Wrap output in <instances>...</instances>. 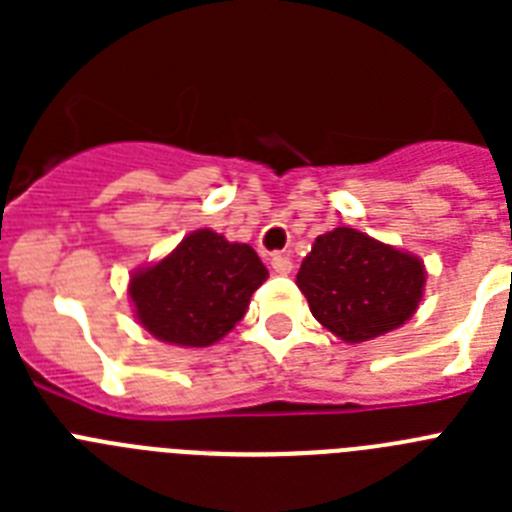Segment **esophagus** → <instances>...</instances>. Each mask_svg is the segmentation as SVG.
I'll return each mask as SVG.
<instances>
[{
	"label": "esophagus",
	"instance_id": "obj_1",
	"mask_svg": "<svg viewBox=\"0 0 512 512\" xmlns=\"http://www.w3.org/2000/svg\"><path fill=\"white\" fill-rule=\"evenodd\" d=\"M271 269L277 271V274H289L292 271V259H289L287 253H274L271 256Z\"/></svg>",
	"mask_w": 512,
	"mask_h": 512
}]
</instances>
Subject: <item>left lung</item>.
<instances>
[{
	"instance_id": "8db88e82",
	"label": "left lung",
	"mask_w": 512,
	"mask_h": 512,
	"mask_svg": "<svg viewBox=\"0 0 512 512\" xmlns=\"http://www.w3.org/2000/svg\"><path fill=\"white\" fill-rule=\"evenodd\" d=\"M425 269L415 256L354 228L318 235L297 271L315 320L348 343L400 328L423 297Z\"/></svg>"
}]
</instances>
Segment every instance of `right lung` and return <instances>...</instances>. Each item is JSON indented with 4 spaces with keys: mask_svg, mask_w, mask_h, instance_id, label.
<instances>
[{
    "mask_svg": "<svg viewBox=\"0 0 512 512\" xmlns=\"http://www.w3.org/2000/svg\"><path fill=\"white\" fill-rule=\"evenodd\" d=\"M269 271L251 246L194 230L164 261L130 279L135 315L158 341L210 346L246 315Z\"/></svg>",
    "mask_w": 512,
    "mask_h": 512,
    "instance_id": "right-lung-1",
    "label": "right lung"
}]
</instances>
